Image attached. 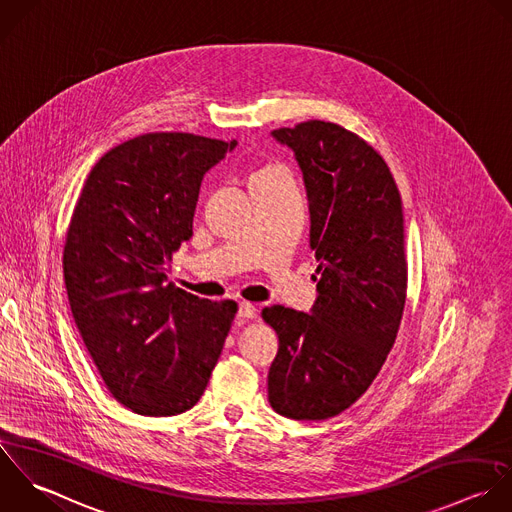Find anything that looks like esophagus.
<instances>
[{"mask_svg": "<svg viewBox=\"0 0 512 512\" xmlns=\"http://www.w3.org/2000/svg\"><path fill=\"white\" fill-rule=\"evenodd\" d=\"M257 315V309H255V305L253 303H247V301H241L239 303V313H237V317L239 319H253Z\"/></svg>", "mask_w": 512, "mask_h": 512, "instance_id": "34e87169", "label": "esophagus"}]
</instances>
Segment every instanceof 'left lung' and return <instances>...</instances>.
Returning a JSON list of instances; mask_svg holds the SVG:
<instances>
[{"label": "left lung", "instance_id": "left-lung-1", "mask_svg": "<svg viewBox=\"0 0 512 512\" xmlns=\"http://www.w3.org/2000/svg\"><path fill=\"white\" fill-rule=\"evenodd\" d=\"M271 135L303 171L319 295L311 313H261L279 335L269 403L295 421H325L363 397L397 339L407 299L401 193L385 159L337 123L311 119Z\"/></svg>", "mask_w": 512, "mask_h": 512}]
</instances>
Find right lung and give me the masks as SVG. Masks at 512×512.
I'll return each mask as SVG.
<instances>
[{"mask_svg": "<svg viewBox=\"0 0 512 512\" xmlns=\"http://www.w3.org/2000/svg\"><path fill=\"white\" fill-rule=\"evenodd\" d=\"M237 141L145 133L109 149L75 203L63 277L75 325L109 393L145 417H171L203 395L237 313L167 283L193 235L203 175Z\"/></svg>", "mask_w": 512, "mask_h": 512, "instance_id": "right-lung-1", "label": "right lung"}]
</instances>
